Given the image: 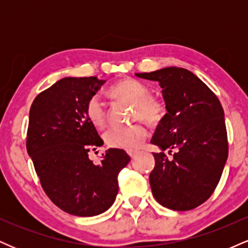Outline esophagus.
<instances>
[{
	"label": "esophagus",
	"instance_id": "esophagus-1",
	"mask_svg": "<svg viewBox=\"0 0 248 248\" xmlns=\"http://www.w3.org/2000/svg\"><path fill=\"white\" fill-rule=\"evenodd\" d=\"M127 154H128V155H129L130 156V157H134V156H135L136 155V152H134V150H128V152H127Z\"/></svg>",
	"mask_w": 248,
	"mask_h": 248
}]
</instances>
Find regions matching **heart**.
I'll use <instances>...</instances> for the list:
<instances>
[{
  "instance_id": "1",
  "label": "heart",
  "mask_w": 248,
  "mask_h": 248,
  "mask_svg": "<svg viewBox=\"0 0 248 248\" xmlns=\"http://www.w3.org/2000/svg\"><path fill=\"white\" fill-rule=\"evenodd\" d=\"M110 94L115 98L124 99L133 102L134 118H139L149 124H155L161 120L163 114V106L154 96L149 95V88L138 79L127 78L119 81L109 90ZM87 119L96 128L105 126L106 110L104 102L98 94H93L88 99L85 107ZM148 132L142 124H136L126 127H110L104 134L107 146L118 149L134 150L139 148L147 139Z\"/></svg>"
}]
</instances>
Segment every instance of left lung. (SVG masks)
Instances as JSON below:
<instances>
[{
	"mask_svg": "<svg viewBox=\"0 0 248 248\" xmlns=\"http://www.w3.org/2000/svg\"><path fill=\"white\" fill-rule=\"evenodd\" d=\"M140 78L158 81L167 114L152 143L155 167L149 175L154 197L161 205L187 211L203 204L218 186L229 143L224 109L217 95L197 76L182 67H166ZM168 150L173 157L168 159Z\"/></svg>",
	"mask_w": 248,
	"mask_h": 248,
	"instance_id": "left-lung-1",
	"label": "left lung"
}]
</instances>
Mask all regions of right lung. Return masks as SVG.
Listing matches in <instances>:
<instances>
[{
  "instance_id": "add662e5",
  "label": "right lung",
  "mask_w": 248,
  "mask_h": 248,
  "mask_svg": "<svg viewBox=\"0 0 248 248\" xmlns=\"http://www.w3.org/2000/svg\"><path fill=\"white\" fill-rule=\"evenodd\" d=\"M105 81L62 78L39 93L30 108L27 150L43 190L59 209L79 217L100 215L113 205L119 172L130 161L116 148L106 150L99 164L88 158L104 141L85 107Z\"/></svg>"
}]
</instances>
